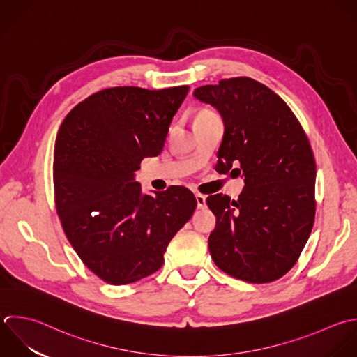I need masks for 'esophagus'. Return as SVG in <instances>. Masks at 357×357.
Returning <instances> with one entry per match:
<instances>
[{
  "label": "esophagus",
  "instance_id": "esophagus-1",
  "mask_svg": "<svg viewBox=\"0 0 357 357\" xmlns=\"http://www.w3.org/2000/svg\"><path fill=\"white\" fill-rule=\"evenodd\" d=\"M206 196L204 195H200V193H197L196 195V202H197V208H206Z\"/></svg>",
  "mask_w": 357,
  "mask_h": 357
}]
</instances>
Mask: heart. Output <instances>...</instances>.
<instances>
[{"mask_svg": "<svg viewBox=\"0 0 357 357\" xmlns=\"http://www.w3.org/2000/svg\"><path fill=\"white\" fill-rule=\"evenodd\" d=\"M214 116H217V114H215V112H213L211 109L204 108V109H200V111L197 112V115H196V118H195V122H196V121L210 119V118H214Z\"/></svg>", "mask_w": 357, "mask_h": 357, "instance_id": "1", "label": "heart"}]
</instances>
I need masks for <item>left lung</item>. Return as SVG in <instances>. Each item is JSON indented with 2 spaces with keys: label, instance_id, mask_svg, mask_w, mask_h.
Segmentation results:
<instances>
[{
  "label": "left lung",
  "instance_id": "8db88e82",
  "mask_svg": "<svg viewBox=\"0 0 357 357\" xmlns=\"http://www.w3.org/2000/svg\"><path fill=\"white\" fill-rule=\"evenodd\" d=\"M193 96L224 119L217 172L245 178L238 200L222 193L207 197L217 217L211 257L238 280L273 282L295 266L314 224L316 161L309 139L288 104L255 79H224Z\"/></svg>",
  "mask_w": 357,
  "mask_h": 357
}]
</instances>
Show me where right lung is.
I'll return each mask as SVG.
<instances>
[{
    "mask_svg": "<svg viewBox=\"0 0 357 357\" xmlns=\"http://www.w3.org/2000/svg\"><path fill=\"white\" fill-rule=\"evenodd\" d=\"M189 86L109 87L65 116L55 140V208L84 263L111 285L155 273L175 234L197 206L183 186L143 195L135 171L161 153Z\"/></svg>",
    "mask_w": 357,
    "mask_h": 357,
    "instance_id": "obj_1",
    "label": "right lung"
}]
</instances>
